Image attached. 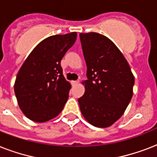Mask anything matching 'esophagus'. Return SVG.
<instances>
[{
  "label": "esophagus",
  "mask_w": 157,
  "mask_h": 157,
  "mask_svg": "<svg viewBox=\"0 0 157 157\" xmlns=\"http://www.w3.org/2000/svg\"><path fill=\"white\" fill-rule=\"evenodd\" d=\"M78 83H79L78 80H77V81H71V84H72L73 86H75V85H77Z\"/></svg>",
  "instance_id": "1"
}]
</instances>
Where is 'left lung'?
Listing matches in <instances>:
<instances>
[{
	"instance_id": "left-lung-1",
	"label": "left lung",
	"mask_w": 157,
	"mask_h": 157,
	"mask_svg": "<svg viewBox=\"0 0 157 157\" xmlns=\"http://www.w3.org/2000/svg\"><path fill=\"white\" fill-rule=\"evenodd\" d=\"M80 40L87 67L80 109L89 123L106 128L121 117L131 100L134 75L122 53L105 36L80 33Z\"/></svg>"
}]
</instances>
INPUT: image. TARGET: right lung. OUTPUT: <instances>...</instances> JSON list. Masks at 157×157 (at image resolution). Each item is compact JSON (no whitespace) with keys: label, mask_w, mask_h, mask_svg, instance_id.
<instances>
[{"label":"right lung","mask_w":157,"mask_h":157,"mask_svg":"<svg viewBox=\"0 0 157 157\" xmlns=\"http://www.w3.org/2000/svg\"><path fill=\"white\" fill-rule=\"evenodd\" d=\"M76 33L49 36L36 46L19 69L15 83L18 106L35 122H45L61 112L71 85L63 75L61 60L74 45Z\"/></svg>","instance_id":"obj_1"}]
</instances>
